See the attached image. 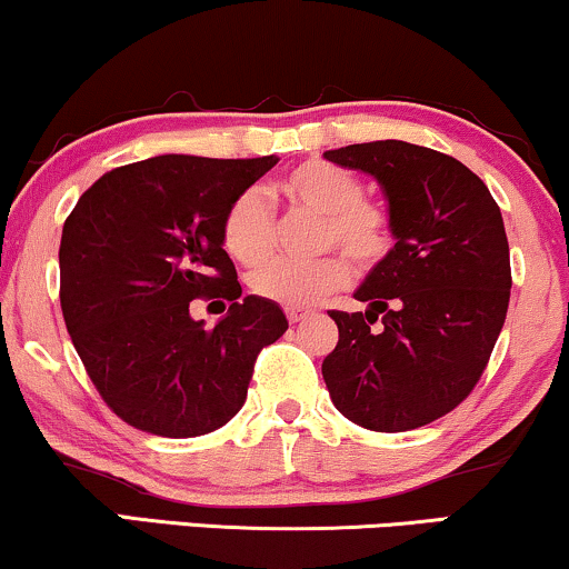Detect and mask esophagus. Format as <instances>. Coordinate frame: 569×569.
I'll return each mask as SVG.
<instances>
[{
	"mask_svg": "<svg viewBox=\"0 0 569 569\" xmlns=\"http://www.w3.org/2000/svg\"><path fill=\"white\" fill-rule=\"evenodd\" d=\"M287 321L290 323H300L302 319H308V316H311L313 311H308V308H287Z\"/></svg>",
	"mask_w": 569,
	"mask_h": 569,
	"instance_id": "1",
	"label": "esophagus"
}]
</instances>
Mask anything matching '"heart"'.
Returning a JSON list of instances; mask_svg holds the SVG:
<instances>
[{
    "mask_svg": "<svg viewBox=\"0 0 569 569\" xmlns=\"http://www.w3.org/2000/svg\"><path fill=\"white\" fill-rule=\"evenodd\" d=\"M279 193L295 206L321 213V248H342L360 271H371L392 253L395 227L379 201L363 196V180L339 164L308 159L279 180ZM221 246L234 261L256 267L274 246V213L258 190H242L221 219ZM350 263L342 253L313 261L271 258L250 274L258 298L287 308H306L348 284Z\"/></svg>",
    "mask_w": 569,
    "mask_h": 569,
    "instance_id": "b5f03b06",
    "label": "heart"
}]
</instances>
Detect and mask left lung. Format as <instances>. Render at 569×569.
Listing matches in <instances>:
<instances>
[{
    "label": "left lung",
    "mask_w": 569,
    "mask_h": 569,
    "mask_svg": "<svg viewBox=\"0 0 569 569\" xmlns=\"http://www.w3.org/2000/svg\"><path fill=\"white\" fill-rule=\"evenodd\" d=\"M389 198L395 248L358 287L366 313L329 311L337 348L321 373L345 418L410 431L473 392L510 306V246L497 201L462 161L405 140L323 153Z\"/></svg>",
    "instance_id": "obj_1"
}]
</instances>
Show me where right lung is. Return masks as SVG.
Masks as SVG:
<instances>
[{
    "label": "right lung",
    "instance_id": "1",
    "mask_svg": "<svg viewBox=\"0 0 569 569\" xmlns=\"http://www.w3.org/2000/svg\"><path fill=\"white\" fill-rule=\"evenodd\" d=\"M274 164L136 161L101 174L64 219V327L96 392L132 429L169 439L217 431L246 402L258 352L287 331L277 302L240 298L221 246L227 206ZM196 297L230 299L231 311L206 330L189 316Z\"/></svg>",
    "mask_w": 569,
    "mask_h": 569
}]
</instances>
